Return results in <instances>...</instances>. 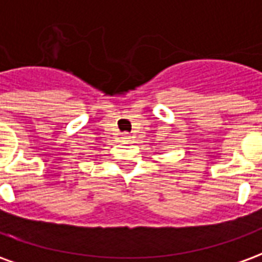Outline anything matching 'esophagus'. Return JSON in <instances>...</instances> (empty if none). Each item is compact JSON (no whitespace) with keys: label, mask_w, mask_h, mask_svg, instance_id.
I'll list each match as a JSON object with an SVG mask.
<instances>
[{"label":"esophagus","mask_w":262,"mask_h":262,"mask_svg":"<svg viewBox=\"0 0 262 262\" xmlns=\"http://www.w3.org/2000/svg\"><path fill=\"white\" fill-rule=\"evenodd\" d=\"M123 139L126 140V139H129V136H127V135H123Z\"/></svg>","instance_id":"1"}]
</instances>
